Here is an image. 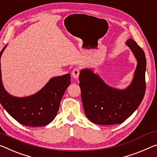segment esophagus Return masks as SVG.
Returning a JSON list of instances; mask_svg holds the SVG:
<instances>
[{
  "mask_svg": "<svg viewBox=\"0 0 157 157\" xmlns=\"http://www.w3.org/2000/svg\"><path fill=\"white\" fill-rule=\"evenodd\" d=\"M72 76L74 78L78 79L79 78V70L78 68H75L73 72H72Z\"/></svg>",
  "mask_w": 157,
  "mask_h": 157,
  "instance_id": "1",
  "label": "esophagus"
}]
</instances>
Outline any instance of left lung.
Wrapping results in <instances>:
<instances>
[{
  "label": "left lung",
  "mask_w": 157,
  "mask_h": 157,
  "mask_svg": "<svg viewBox=\"0 0 157 157\" xmlns=\"http://www.w3.org/2000/svg\"><path fill=\"white\" fill-rule=\"evenodd\" d=\"M126 44L138 62L133 81L127 88L111 87L91 69H82L79 73V85L84 112L89 120L94 124L113 125L122 123L136 111L145 96V52L132 39H128Z\"/></svg>",
  "instance_id": "obj_1"
}]
</instances>
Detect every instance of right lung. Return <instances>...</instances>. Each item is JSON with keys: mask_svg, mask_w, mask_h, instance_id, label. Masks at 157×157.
<instances>
[{"mask_svg": "<svg viewBox=\"0 0 157 157\" xmlns=\"http://www.w3.org/2000/svg\"><path fill=\"white\" fill-rule=\"evenodd\" d=\"M0 53V103L8 114L24 126H43L51 123L58 113L65 91L71 84V75L52 78L33 95L19 98L10 95L2 83Z\"/></svg>", "mask_w": 157, "mask_h": 157, "instance_id": "right-lung-1", "label": "right lung"}]
</instances>
